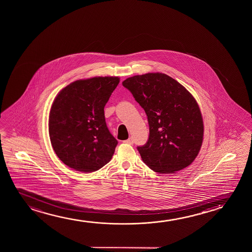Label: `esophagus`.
<instances>
[{
  "mask_svg": "<svg viewBox=\"0 0 252 252\" xmlns=\"http://www.w3.org/2000/svg\"><path fill=\"white\" fill-rule=\"evenodd\" d=\"M124 143L127 144V145H132L133 144V139L131 138H129L126 140H125Z\"/></svg>",
  "mask_w": 252,
  "mask_h": 252,
  "instance_id": "obj_1",
  "label": "esophagus"
}]
</instances>
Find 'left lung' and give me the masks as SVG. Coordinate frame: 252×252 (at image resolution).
<instances>
[{
	"instance_id": "left-lung-1",
	"label": "left lung",
	"mask_w": 252,
	"mask_h": 252,
	"mask_svg": "<svg viewBox=\"0 0 252 252\" xmlns=\"http://www.w3.org/2000/svg\"><path fill=\"white\" fill-rule=\"evenodd\" d=\"M126 88L148 119V141L138 146L143 162L160 174H173L190 165L200 152L204 126L193 95L162 73L131 76Z\"/></svg>"
}]
</instances>
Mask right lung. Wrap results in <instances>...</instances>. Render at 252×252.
Returning <instances> with one entry per match:
<instances>
[{"label": "right lung", "mask_w": 252, "mask_h": 252, "mask_svg": "<svg viewBox=\"0 0 252 252\" xmlns=\"http://www.w3.org/2000/svg\"><path fill=\"white\" fill-rule=\"evenodd\" d=\"M119 83L117 76L77 80L56 96L49 135L56 154L69 168L94 172L113 158L118 141L107 128L104 107Z\"/></svg>", "instance_id": "add662e5"}]
</instances>
